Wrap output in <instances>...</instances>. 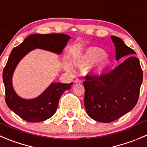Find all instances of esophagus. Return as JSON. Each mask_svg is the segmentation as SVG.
Listing matches in <instances>:
<instances>
[{
  "mask_svg": "<svg viewBox=\"0 0 147 147\" xmlns=\"http://www.w3.org/2000/svg\"><path fill=\"white\" fill-rule=\"evenodd\" d=\"M74 82H75V83H81V82H82V81L79 79H76L75 81H74Z\"/></svg>",
  "mask_w": 147,
  "mask_h": 147,
  "instance_id": "obj_1",
  "label": "esophagus"
}]
</instances>
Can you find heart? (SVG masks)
I'll use <instances>...</instances> for the list:
<instances>
[{
	"mask_svg": "<svg viewBox=\"0 0 147 147\" xmlns=\"http://www.w3.org/2000/svg\"><path fill=\"white\" fill-rule=\"evenodd\" d=\"M106 55V52L103 49L96 47H91L85 49L75 59V64L80 68L95 64L92 67L88 69V74L92 78H99L111 65V60ZM65 68L68 70H71L72 65L69 62H67L65 64Z\"/></svg>",
	"mask_w": 147,
	"mask_h": 147,
	"instance_id": "1",
	"label": "heart"
}]
</instances>
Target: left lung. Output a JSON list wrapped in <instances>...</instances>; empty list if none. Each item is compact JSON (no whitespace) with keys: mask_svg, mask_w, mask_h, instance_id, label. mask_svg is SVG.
<instances>
[{"mask_svg":"<svg viewBox=\"0 0 147 147\" xmlns=\"http://www.w3.org/2000/svg\"><path fill=\"white\" fill-rule=\"evenodd\" d=\"M116 59L129 57L109 73L99 78L87 76L85 87V110L96 121L110 123L131 111L137 103L143 72L136 52L121 39L111 36Z\"/></svg>","mask_w":147,"mask_h":147,"instance_id":"8db88e82","label":"left lung"}]
</instances>
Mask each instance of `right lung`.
<instances>
[{"label":"right lung","instance_id":"right-lung-1","mask_svg":"<svg viewBox=\"0 0 147 147\" xmlns=\"http://www.w3.org/2000/svg\"><path fill=\"white\" fill-rule=\"evenodd\" d=\"M71 39L65 34H34L12 49L3 72V80L5 91V102L8 108L16 114L28 122H40L52 117L57 109L61 95L70 89L69 84L52 82L41 95L32 99L22 98L14 90L12 78L14 70L20 61L31 51L41 49L61 55Z\"/></svg>","mask_w":147,"mask_h":147}]
</instances>
